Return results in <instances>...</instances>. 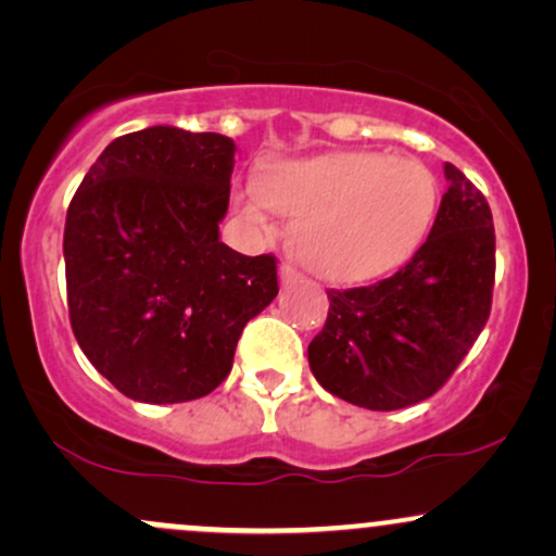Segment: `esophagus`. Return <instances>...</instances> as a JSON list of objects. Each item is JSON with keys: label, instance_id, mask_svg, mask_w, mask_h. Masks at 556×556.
<instances>
[{"label": "esophagus", "instance_id": "obj_1", "mask_svg": "<svg viewBox=\"0 0 556 556\" xmlns=\"http://www.w3.org/2000/svg\"><path fill=\"white\" fill-rule=\"evenodd\" d=\"M300 282V274H298V269L295 266H290V264H285L282 269H279V285L285 287H292V285H298Z\"/></svg>", "mask_w": 556, "mask_h": 556}]
</instances>
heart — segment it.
Returning a JSON list of instances; mask_svg holds the SVG:
<instances>
[{
    "instance_id": "b5f03b06",
    "label": "heart",
    "mask_w": 556,
    "mask_h": 556,
    "mask_svg": "<svg viewBox=\"0 0 556 556\" xmlns=\"http://www.w3.org/2000/svg\"><path fill=\"white\" fill-rule=\"evenodd\" d=\"M437 201L431 169L376 151L277 162L235 193L248 225L269 229L274 212L298 219V258L329 282H366L405 264L429 232Z\"/></svg>"
}]
</instances>
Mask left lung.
<instances>
[{"label": "left lung", "instance_id": "8db88e82", "mask_svg": "<svg viewBox=\"0 0 556 556\" xmlns=\"http://www.w3.org/2000/svg\"><path fill=\"white\" fill-rule=\"evenodd\" d=\"M437 219L397 274L329 290V316L308 344L316 381L368 410L431 397L486 327L494 290V222L481 190L444 164Z\"/></svg>", "mask_w": 556, "mask_h": 556}]
</instances>
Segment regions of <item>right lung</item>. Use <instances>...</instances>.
<instances>
[{"label":"right lung","instance_id":"1","mask_svg":"<svg viewBox=\"0 0 556 556\" xmlns=\"http://www.w3.org/2000/svg\"><path fill=\"white\" fill-rule=\"evenodd\" d=\"M232 138L172 125L114 138L65 222L67 308L86 358L125 397H206L253 316L277 298L274 256L219 240Z\"/></svg>","mask_w":556,"mask_h":556}]
</instances>
